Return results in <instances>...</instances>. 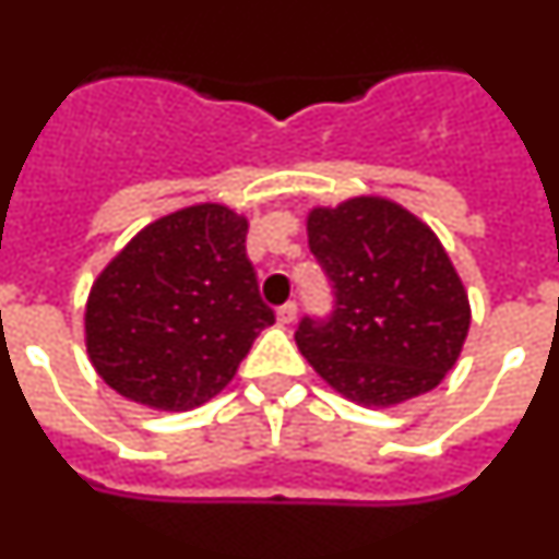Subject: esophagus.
I'll use <instances>...</instances> for the list:
<instances>
[{
  "instance_id": "1",
  "label": "esophagus",
  "mask_w": 559,
  "mask_h": 559,
  "mask_svg": "<svg viewBox=\"0 0 559 559\" xmlns=\"http://www.w3.org/2000/svg\"><path fill=\"white\" fill-rule=\"evenodd\" d=\"M296 313H299L296 302L283 305V308L276 310V322H280V324H294L296 322Z\"/></svg>"
}]
</instances>
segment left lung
Listing matches in <instances>:
<instances>
[{
	"label": "left lung",
	"mask_w": 559,
	"mask_h": 559,
	"mask_svg": "<svg viewBox=\"0 0 559 559\" xmlns=\"http://www.w3.org/2000/svg\"><path fill=\"white\" fill-rule=\"evenodd\" d=\"M308 243L335 288L330 322L296 330L319 378L364 408L437 389L462 355L471 299L431 226L397 201L355 195L308 212Z\"/></svg>",
	"instance_id": "1"
}]
</instances>
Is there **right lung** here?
<instances>
[{
    "label": "right lung",
    "mask_w": 559,
    "mask_h": 559,
    "mask_svg": "<svg viewBox=\"0 0 559 559\" xmlns=\"http://www.w3.org/2000/svg\"><path fill=\"white\" fill-rule=\"evenodd\" d=\"M249 218L226 204L167 212L97 274L83 310L95 372L153 412L221 394L274 313L246 257Z\"/></svg>",
    "instance_id": "right-lung-1"
}]
</instances>
